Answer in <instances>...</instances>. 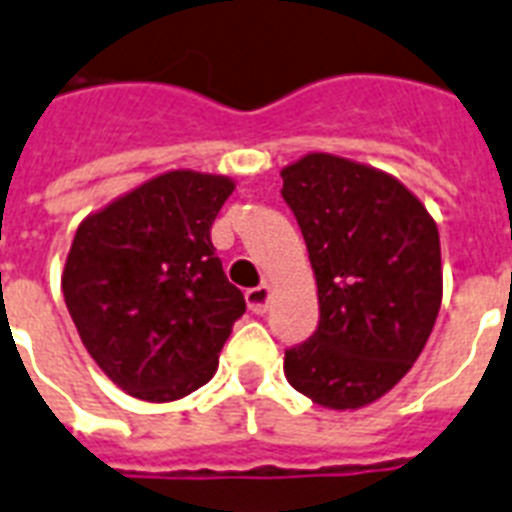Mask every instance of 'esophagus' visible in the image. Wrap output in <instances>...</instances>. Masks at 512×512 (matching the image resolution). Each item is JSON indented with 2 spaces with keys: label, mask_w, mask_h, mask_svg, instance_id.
Masks as SVG:
<instances>
[{
  "label": "esophagus",
  "mask_w": 512,
  "mask_h": 512,
  "mask_svg": "<svg viewBox=\"0 0 512 512\" xmlns=\"http://www.w3.org/2000/svg\"><path fill=\"white\" fill-rule=\"evenodd\" d=\"M247 305L249 311L257 313V316H263V313L271 308V287H268V284H260V287L247 289Z\"/></svg>",
  "instance_id": "obj_1"
}]
</instances>
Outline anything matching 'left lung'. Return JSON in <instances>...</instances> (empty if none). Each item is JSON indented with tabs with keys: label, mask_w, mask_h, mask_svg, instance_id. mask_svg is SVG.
I'll use <instances>...</instances> for the list:
<instances>
[{
	"label": "left lung",
	"mask_w": 512,
	"mask_h": 512,
	"mask_svg": "<svg viewBox=\"0 0 512 512\" xmlns=\"http://www.w3.org/2000/svg\"><path fill=\"white\" fill-rule=\"evenodd\" d=\"M281 180L321 311L316 332L284 353V374L313 404H372L412 369L436 324V223L396 177L340 156H303Z\"/></svg>",
	"instance_id": "1"
}]
</instances>
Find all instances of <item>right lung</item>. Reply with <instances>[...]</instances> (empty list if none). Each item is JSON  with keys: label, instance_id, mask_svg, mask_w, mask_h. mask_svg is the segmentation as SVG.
I'll use <instances>...</instances> for the list:
<instances>
[{"label": "right lung", "instance_id": "1", "mask_svg": "<svg viewBox=\"0 0 512 512\" xmlns=\"http://www.w3.org/2000/svg\"><path fill=\"white\" fill-rule=\"evenodd\" d=\"M231 193L223 175L164 172L76 228L66 308L84 348L130 396L162 404L201 388L247 311L209 239Z\"/></svg>", "mask_w": 512, "mask_h": 512}]
</instances>
